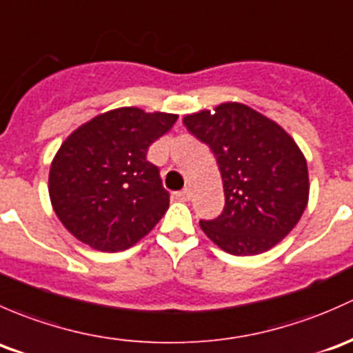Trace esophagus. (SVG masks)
Returning a JSON list of instances; mask_svg holds the SVG:
<instances>
[{
  "label": "esophagus",
  "mask_w": 353,
  "mask_h": 353,
  "mask_svg": "<svg viewBox=\"0 0 353 353\" xmlns=\"http://www.w3.org/2000/svg\"><path fill=\"white\" fill-rule=\"evenodd\" d=\"M176 199L178 201H188V199H190V190H188V188H183V190H180V192H176Z\"/></svg>",
  "instance_id": "1"
}]
</instances>
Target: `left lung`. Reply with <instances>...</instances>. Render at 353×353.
<instances>
[{
    "label": "left lung",
    "mask_w": 353,
    "mask_h": 353,
    "mask_svg": "<svg viewBox=\"0 0 353 353\" xmlns=\"http://www.w3.org/2000/svg\"><path fill=\"white\" fill-rule=\"evenodd\" d=\"M185 127L216 156L224 183V209L201 221L224 252L258 255L299 223L310 195L307 165L279 123L243 103H223L187 115Z\"/></svg>",
    "instance_id": "8db88e82"
}]
</instances>
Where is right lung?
Segmentation results:
<instances>
[{"mask_svg": "<svg viewBox=\"0 0 353 353\" xmlns=\"http://www.w3.org/2000/svg\"><path fill=\"white\" fill-rule=\"evenodd\" d=\"M176 119L136 107L115 108L64 141L50 165L49 195L72 236L100 252H121L159 223L170 194L146 154Z\"/></svg>", "mask_w": 353, "mask_h": 353, "instance_id": "right-lung-1", "label": "right lung"}]
</instances>
